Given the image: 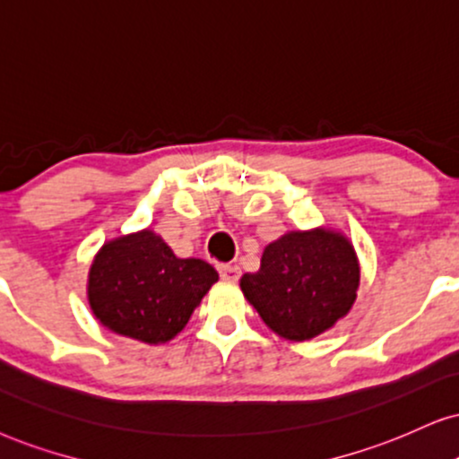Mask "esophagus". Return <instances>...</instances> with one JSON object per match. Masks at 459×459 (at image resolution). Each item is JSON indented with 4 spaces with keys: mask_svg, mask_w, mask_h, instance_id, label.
<instances>
[{
    "mask_svg": "<svg viewBox=\"0 0 459 459\" xmlns=\"http://www.w3.org/2000/svg\"><path fill=\"white\" fill-rule=\"evenodd\" d=\"M218 271H220V277L226 281H237L241 275V269L237 264H218Z\"/></svg>",
    "mask_w": 459,
    "mask_h": 459,
    "instance_id": "esophagus-1",
    "label": "esophagus"
}]
</instances>
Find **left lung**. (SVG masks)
<instances>
[{"mask_svg":"<svg viewBox=\"0 0 459 459\" xmlns=\"http://www.w3.org/2000/svg\"><path fill=\"white\" fill-rule=\"evenodd\" d=\"M359 264L345 235L330 229L290 230L263 252L260 269L241 277V290L273 333L309 341L350 313Z\"/></svg>","mask_w":459,"mask_h":459,"instance_id":"1","label":"left lung"}]
</instances>
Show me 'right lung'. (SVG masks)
<instances>
[{"label": "right lung", "instance_id": "add662e5", "mask_svg": "<svg viewBox=\"0 0 459 459\" xmlns=\"http://www.w3.org/2000/svg\"><path fill=\"white\" fill-rule=\"evenodd\" d=\"M218 281L201 258H178L154 230L108 241L89 271V305L103 326L142 343H167Z\"/></svg>", "mask_w": 459, "mask_h": 459}]
</instances>
